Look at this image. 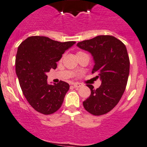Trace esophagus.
Returning a JSON list of instances; mask_svg holds the SVG:
<instances>
[{
	"instance_id": "1",
	"label": "esophagus",
	"mask_w": 147,
	"mask_h": 147,
	"mask_svg": "<svg viewBox=\"0 0 147 147\" xmlns=\"http://www.w3.org/2000/svg\"><path fill=\"white\" fill-rule=\"evenodd\" d=\"M73 86L75 88H80V87L82 86V84L80 83H74Z\"/></svg>"
}]
</instances>
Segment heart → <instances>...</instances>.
I'll return each mask as SVG.
<instances>
[{
    "label": "heart",
    "instance_id": "obj_1",
    "mask_svg": "<svg viewBox=\"0 0 147 147\" xmlns=\"http://www.w3.org/2000/svg\"><path fill=\"white\" fill-rule=\"evenodd\" d=\"M85 54V53H84V52H83V51H77V56L80 55V54Z\"/></svg>",
    "mask_w": 147,
    "mask_h": 147
}]
</instances>
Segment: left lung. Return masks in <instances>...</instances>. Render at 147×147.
Instances as JSON below:
<instances>
[{"label":"left lung","instance_id":"8db88e82","mask_svg":"<svg viewBox=\"0 0 147 147\" xmlns=\"http://www.w3.org/2000/svg\"><path fill=\"white\" fill-rule=\"evenodd\" d=\"M77 46L93 56L92 73L102 81L96 89L87 84L91 95L83 102L84 107L95 116L107 114L118 104L128 82L130 60L125 45L112 35H98L80 42Z\"/></svg>","mask_w":147,"mask_h":147}]
</instances>
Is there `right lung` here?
<instances>
[{"instance_id": "right-lung-1", "label": "right lung", "mask_w": 147, "mask_h": 147, "mask_svg": "<svg viewBox=\"0 0 147 147\" xmlns=\"http://www.w3.org/2000/svg\"><path fill=\"white\" fill-rule=\"evenodd\" d=\"M75 43L61 42L45 36H30L19 46L16 73L24 96L37 112L48 115L62 105L70 86L63 81L49 85L46 74L56 68V62Z\"/></svg>"}]
</instances>
